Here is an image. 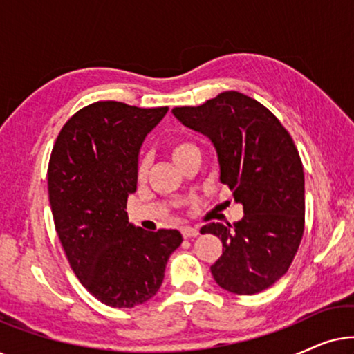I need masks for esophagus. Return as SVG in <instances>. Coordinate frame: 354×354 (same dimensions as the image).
<instances>
[{
	"label": "esophagus",
	"instance_id": "1",
	"mask_svg": "<svg viewBox=\"0 0 354 354\" xmlns=\"http://www.w3.org/2000/svg\"><path fill=\"white\" fill-rule=\"evenodd\" d=\"M183 239H192V236H196L200 234V230L196 229V227H182L180 229Z\"/></svg>",
	"mask_w": 354,
	"mask_h": 354
}]
</instances>
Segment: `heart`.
Here are the masks:
<instances>
[{
    "mask_svg": "<svg viewBox=\"0 0 354 354\" xmlns=\"http://www.w3.org/2000/svg\"><path fill=\"white\" fill-rule=\"evenodd\" d=\"M192 153H200V151H198L196 145H193L190 142H185V140H178V142H174L171 145V156L177 164L180 162L183 158L188 156V154H192ZM148 167H149L148 158L140 159L138 164H137V178L140 182L147 178Z\"/></svg>",
    "mask_w": 354,
    "mask_h": 354,
    "instance_id": "obj_1",
    "label": "heart"
}]
</instances>
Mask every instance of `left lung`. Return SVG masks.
Masks as SVG:
<instances>
[{"label":"left lung","mask_w":354,"mask_h":354,"mask_svg":"<svg viewBox=\"0 0 354 354\" xmlns=\"http://www.w3.org/2000/svg\"><path fill=\"white\" fill-rule=\"evenodd\" d=\"M172 113L211 140L221 182L243 205V219L234 225L201 227L222 241L212 277L230 293L263 292L287 274L304 232L303 162L292 137L266 106L239 91Z\"/></svg>","instance_id":"1"}]
</instances>
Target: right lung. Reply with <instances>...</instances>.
Listing matches in <instances>:
<instances>
[{"label":"right lung","instance_id":"obj_1","mask_svg":"<svg viewBox=\"0 0 354 354\" xmlns=\"http://www.w3.org/2000/svg\"><path fill=\"white\" fill-rule=\"evenodd\" d=\"M96 101L72 115L48 164L56 234L80 283L101 303L133 308L158 293L178 230L147 232L129 222L138 151L167 113Z\"/></svg>","mask_w":354,"mask_h":354}]
</instances>
